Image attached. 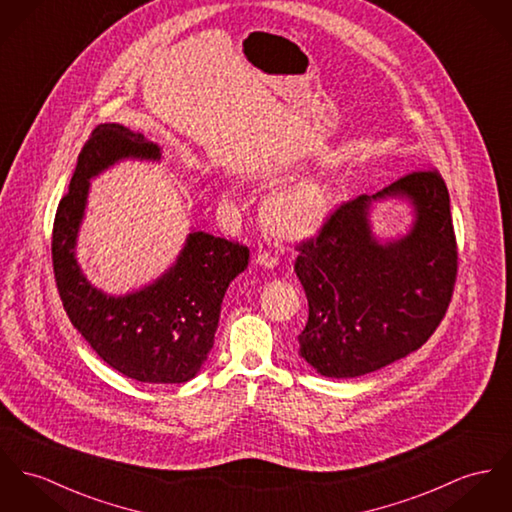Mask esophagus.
<instances>
[{"mask_svg": "<svg viewBox=\"0 0 512 512\" xmlns=\"http://www.w3.org/2000/svg\"><path fill=\"white\" fill-rule=\"evenodd\" d=\"M255 265L265 267V269H275L276 265H278V257L269 255V253H257L255 255Z\"/></svg>", "mask_w": 512, "mask_h": 512, "instance_id": "esophagus-1", "label": "esophagus"}]
</instances>
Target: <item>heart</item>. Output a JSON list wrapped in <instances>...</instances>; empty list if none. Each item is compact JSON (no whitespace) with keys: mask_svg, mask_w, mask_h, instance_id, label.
I'll list each match as a JSON object with an SVG mask.
<instances>
[{"mask_svg":"<svg viewBox=\"0 0 512 512\" xmlns=\"http://www.w3.org/2000/svg\"><path fill=\"white\" fill-rule=\"evenodd\" d=\"M331 191L321 181H300L278 189L263 202V224L280 239L315 234L331 210Z\"/></svg>","mask_w":512,"mask_h":512,"instance_id":"obj_1","label":"heart"}]
</instances>
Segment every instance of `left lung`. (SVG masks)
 I'll use <instances>...</instances> for the list:
<instances>
[{"label":"left lung","mask_w":512,"mask_h":512,"mask_svg":"<svg viewBox=\"0 0 512 512\" xmlns=\"http://www.w3.org/2000/svg\"><path fill=\"white\" fill-rule=\"evenodd\" d=\"M401 199L405 235L376 237L371 208ZM294 271L310 315L298 354L327 378H356L421 349L446 314L458 253L450 197L436 171H415L337 208L319 236L296 247Z\"/></svg>","instance_id":"obj_1"}]
</instances>
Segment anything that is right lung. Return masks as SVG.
Returning <instances> with one entry per match:
<instances>
[{
    "mask_svg": "<svg viewBox=\"0 0 512 512\" xmlns=\"http://www.w3.org/2000/svg\"><path fill=\"white\" fill-rule=\"evenodd\" d=\"M161 158V146L142 132L117 122L99 124L79 154L68 195L58 204L52 263L64 310L95 353L136 382L181 384L206 362L224 294L247 269L249 249L191 230L165 273L118 296L97 288L76 257L91 179L126 159L158 163Z\"/></svg>",
    "mask_w": 512,
    "mask_h": 512,
    "instance_id": "1",
    "label": "right lung"
}]
</instances>
